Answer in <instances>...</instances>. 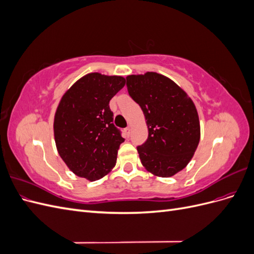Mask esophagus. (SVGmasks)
I'll use <instances>...</instances> for the list:
<instances>
[{"instance_id":"esophagus-1","label":"esophagus","mask_w":254,"mask_h":254,"mask_svg":"<svg viewBox=\"0 0 254 254\" xmlns=\"http://www.w3.org/2000/svg\"><path fill=\"white\" fill-rule=\"evenodd\" d=\"M124 131H125L126 135L129 136V135H130V132H131V128H130V127H126V128L124 129Z\"/></svg>"}]
</instances>
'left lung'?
<instances>
[{"label": "left lung", "mask_w": 254, "mask_h": 254, "mask_svg": "<svg viewBox=\"0 0 254 254\" xmlns=\"http://www.w3.org/2000/svg\"><path fill=\"white\" fill-rule=\"evenodd\" d=\"M126 80L148 127L147 140L136 147L141 162L153 175L172 177L188 165L200 140L196 107L178 84L161 74L129 75Z\"/></svg>", "instance_id": "left-lung-1"}]
</instances>
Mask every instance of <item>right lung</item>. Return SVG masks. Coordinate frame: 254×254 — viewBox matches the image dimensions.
<instances>
[{
  "mask_svg": "<svg viewBox=\"0 0 254 254\" xmlns=\"http://www.w3.org/2000/svg\"><path fill=\"white\" fill-rule=\"evenodd\" d=\"M122 76L90 73L76 81L61 98L54 120L59 155L78 177L103 178L115 165L125 141L113 124L110 99L125 86Z\"/></svg>",
  "mask_w": 254,
  "mask_h": 254,
  "instance_id": "obj_1",
  "label": "right lung"
}]
</instances>
